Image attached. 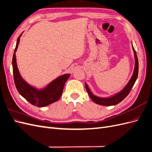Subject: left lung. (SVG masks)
<instances>
[{
  "label": "left lung",
  "instance_id": "8db88e82",
  "mask_svg": "<svg viewBox=\"0 0 152 152\" xmlns=\"http://www.w3.org/2000/svg\"><path fill=\"white\" fill-rule=\"evenodd\" d=\"M132 48L133 52H134V59H135V65H134V72H133L131 78V79L129 81L127 85L124 87L123 89L121 90L118 93L115 94L110 97L108 98H102V97H99V96H96L91 93L90 91L88 86L86 83H85V86L86 91L88 93L90 98L93 101V102L100 105H103V106H112V105H116L118 103L121 102L125 98L126 96L130 93L131 89L132 88L133 86H134L135 82L137 78V75H138V60H137V57L136 55V50L133 47L132 44Z\"/></svg>",
  "mask_w": 152,
  "mask_h": 152
}]
</instances>
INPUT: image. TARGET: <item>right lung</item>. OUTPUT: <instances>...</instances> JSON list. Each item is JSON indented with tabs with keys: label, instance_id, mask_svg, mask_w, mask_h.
Returning a JSON list of instances; mask_svg holds the SVG:
<instances>
[{
	"label": "right lung",
	"instance_id": "add662e5",
	"mask_svg": "<svg viewBox=\"0 0 152 152\" xmlns=\"http://www.w3.org/2000/svg\"><path fill=\"white\" fill-rule=\"evenodd\" d=\"M22 34L17 39L12 57V70L15 84L19 93L30 103L38 107H46L57 102L61 98L65 82L70 77V74L66 73L59 76L42 89H37L27 83L23 79L18 70L16 58V52Z\"/></svg>",
	"mask_w": 152,
	"mask_h": 152
}]
</instances>
